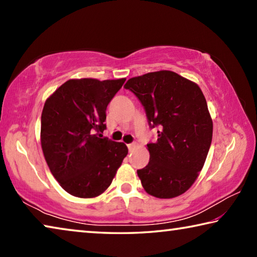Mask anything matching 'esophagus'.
Masks as SVG:
<instances>
[{"instance_id":"1","label":"esophagus","mask_w":257,"mask_h":257,"mask_svg":"<svg viewBox=\"0 0 257 257\" xmlns=\"http://www.w3.org/2000/svg\"><path fill=\"white\" fill-rule=\"evenodd\" d=\"M136 147H138V144H137V143H132V144H128V149H129V151H133V150L136 149Z\"/></svg>"}]
</instances>
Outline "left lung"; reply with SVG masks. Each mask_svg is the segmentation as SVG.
<instances>
[{
	"label": "left lung",
	"instance_id": "8db88e82",
	"mask_svg": "<svg viewBox=\"0 0 257 257\" xmlns=\"http://www.w3.org/2000/svg\"><path fill=\"white\" fill-rule=\"evenodd\" d=\"M144 106L158 141L147 144L150 162L137 170L147 194L173 198L188 190L204 167L213 122L197 84L169 70L149 72L125 82Z\"/></svg>",
	"mask_w": 257,
	"mask_h": 257
}]
</instances>
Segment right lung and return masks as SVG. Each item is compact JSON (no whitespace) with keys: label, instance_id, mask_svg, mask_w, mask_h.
I'll return each instance as SVG.
<instances>
[{"label":"right lung","instance_id":"1","mask_svg":"<svg viewBox=\"0 0 257 257\" xmlns=\"http://www.w3.org/2000/svg\"><path fill=\"white\" fill-rule=\"evenodd\" d=\"M124 81L70 79L46 99L41 120L43 154L52 175L72 196L103 194L128 154L123 143L101 138L107 104Z\"/></svg>","mask_w":257,"mask_h":257}]
</instances>
